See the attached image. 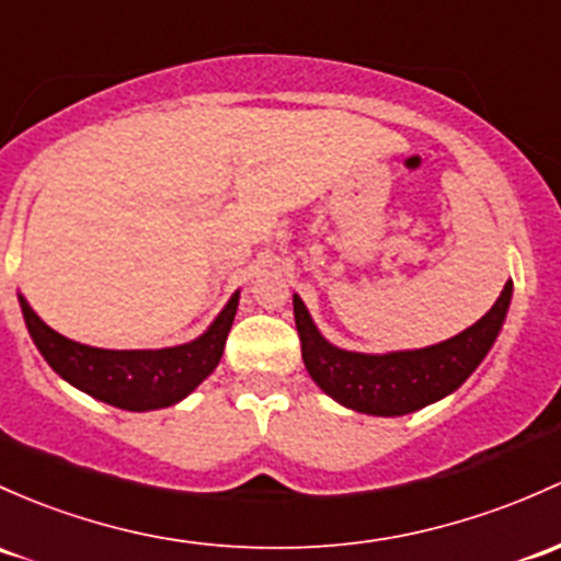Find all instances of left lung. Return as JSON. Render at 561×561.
<instances>
[{
    "instance_id": "1",
    "label": "left lung",
    "mask_w": 561,
    "mask_h": 561,
    "mask_svg": "<svg viewBox=\"0 0 561 561\" xmlns=\"http://www.w3.org/2000/svg\"><path fill=\"white\" fill-rule=\"evenodd\" d=\"M514 282L476 325L444 344L389 355H363L333 346L311 322L300 296H293L300 355L314 385L335 403L370 416H405L446 398L468 381L503 330Z\"/></svg>"
}]
</instances>
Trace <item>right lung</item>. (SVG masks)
<instances>
[{
	"label": "right lung",
	"mask_w": 561,
	"mask_h": 561,
	"mask_svg": "<svg viewBox=\"0 0 561 561\" xmlns=\"http://www.w3.org/2000/svg\"><path fill=\"white\" fill-rule=\"evenodd\" d=\"M18 300L34 346L64 381L115 409L152 411L180 403L217 368L233 325L239 290L206 333L191 344L167 350H99L78 344L47 328L26 298L18 296Z\"/></svg>",
	"instance_id": "add662e5"
}]
</instances>
